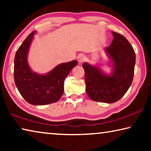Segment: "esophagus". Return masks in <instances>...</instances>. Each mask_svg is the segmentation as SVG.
<instances>
[{
	"label": "esophagus",
	"instance_id": "esophagus-1",
	"mask_svg": "<svg viewBox=\"0 0 151 151\" xmlns=\"http://www.w3.org/2000/svg\"><path fill=\"white\" fill-rule=\"evenodd\" d=\"M77 60L79 63H83L85 60V57L83 55H79L77 57Z\"/></svg>",
	"mask_w": 151,
	"mask_h": 151
}]
</instances>
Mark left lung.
Returning <instances> with one entry per match:
<instances>
[{"instance_id":"8db88e82","label":"left lung","mask_w":151,"mask_h":151,"mask_svg":"<svg viewBox=\"0 0 151 151\" xmlns=\"http://www.w3.org/2000/svg\"><path fill=\"white\" fill-rule=\"evenodd\" d=\"M113 40L105 51L113 63V71L107 76L100 68L83 64L86 91L94 101L115 103L127 93L133 79L136 57L134 50L124 36L112 32Z\"/></svg>"}]
</instances>
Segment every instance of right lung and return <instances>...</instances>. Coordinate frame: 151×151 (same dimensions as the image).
<instances>
[{"label": "right lung", "mask_w": 151, "mask_h": 151, "mask_svg": "<svg viewBox=\"0 0 151 151\" xmlns=\"http://www.w3.org/2000/svg\"><path fill=\"white\" fill-rule=\"evenodd\" d=\"M35 31L28 36L15 55L14 78L20 94L33 105H45L59 101L64 92V81L76 66V60L62 63L46 75L32 72L27 62L29 48Z\"/></svg>", "instance_id": "right-lung-1"}]
</instances>
